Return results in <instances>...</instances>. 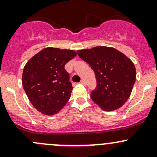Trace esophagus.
I'll return each instance as SVG.
<instances>
[{
    "label": "esophagus",
    "instance_id": "obj_1",
    "mask_svg": "<svg viewBox=\"0 0 157 157\" xmlns=\"http://www.w3.org/2000/svg\"><path fill=\"white\" fill-rule=\"evenodd\" d=\"M80 84H82V85H86V83H85V80H82L80 82Z\"/></svg>",
    "mask_w": 157,
    "mask_h": 157
}]
</instances>
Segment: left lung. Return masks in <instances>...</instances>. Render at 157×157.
<instances>
[{
	"label": "left lung",
	"mask_w": 157,
	"mask_h": 157,
	"mask_svg": "<svg viewBox=\"0 0 157 157\" xmlns=\"http://www.w3.org/2000/svg\"><path fill=\"white\" fill-rule=\"evenodd\" d=\"M77 54L95 73L97 87L90 94L92 100L105 111L121 108L130 96L136 82L132 60L115 48L106 46L78 50Z\"/></svg>",
	"instance_id": "left-lung-1"
}]
</instances>
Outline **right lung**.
Here are the masks:
<instances>
[{
	"mask_svg": "<svg viewBox=\"0 0 157 157\" xmlns=\"http://www.w3.org/2000/svg\"><path fill=\"white\" fill-rule=\"evenodd\" d=\"M75 56L73 50L48 47L25 66L23 88L32 105L42 114H57L70 98L73 87L64 66Z\"/></svg>",
	"mask_w": 157,
	"mask_h": 157,
	"instance_id": "obj_1",
	"label": "right lung"
}]
</instances>
